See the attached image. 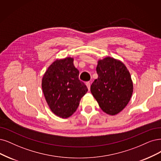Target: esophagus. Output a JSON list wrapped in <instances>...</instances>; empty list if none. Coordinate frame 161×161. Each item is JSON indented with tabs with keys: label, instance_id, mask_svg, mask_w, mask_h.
<instances>
[{
	"label": "esophagus",
	"instance_id": "obj_1",
	"mask_svg": "<svg viewBox=\"0 0 161 161\" xmlns=\"http://www.w3.org/2000/svg\"><path fill=\"white\" fill-rule=\"evenodd\" d=\"M86 86L87 87L88 90L90 91V83L89 82V81H87V82H86Z\"/></svg>",
	"mask_w": 161,
	"mask_h": 161
}]
</instances>
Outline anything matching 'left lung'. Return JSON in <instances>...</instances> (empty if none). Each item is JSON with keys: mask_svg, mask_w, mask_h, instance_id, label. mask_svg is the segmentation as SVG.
Wrapping results in <instances>:
<instances>
[{"mask_svg": "<svg viewBox=\"0 0 161 161\" xmlns=\"http://www.w3.org/2000/svg\"><path fill=\"white\" fill-rule=\"evenodd\" d=\"M96 71L97 79L91 86V92L100 108L107 114L117 115L129 102L133 84L125 64L114 58L99 59Z\"/></svg>", "mask_w": 161, "mask_h": 161, "instance_id": "8db88e82", "label": "left lung"}]
</instances>
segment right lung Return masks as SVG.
Returning a JSON list of instances; mask_svg holds the SVG:
<instances>
[{
	"label": "right lung",
	"mask_w": 161,
	"mask_h": 161,
	"mask_svg": "<svg viewBox=\"0 0 161 161\" xmlns=\"http://www.w3.org/2000/svg\"><path fill=\"white\" fill-rule=\"evenodd\" d=\"M42 88L51 111L62 118L73 115L87 92L70 57L56 59L50 65L42 77Z\"/></svg>",
	"instance_id": "right-lung-1"
}]
</instances>
